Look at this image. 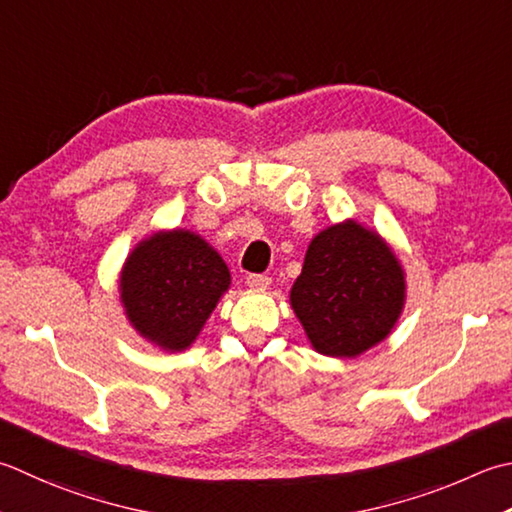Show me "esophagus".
Returning <instances> with one entry per match:
<instances>
[{
    "mask_svg": "<svg viewBox=\"0 0 512 512\" xmlns=\"http://www.w3.org/2000/svg\"><path fill=\"white\" fill-rule=\"evenodd\" d=\"M246 284L250 288H266L270 284V277L268 275H259V273H250L246 277Z\"/></svg>",
    "mask_w": 512,
    "mask_h": 512,
    "instance_id": "obj_1",
    "label": "esophagus"
}]
</instances>
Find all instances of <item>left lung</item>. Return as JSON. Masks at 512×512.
Returning a JSON list of instances; mask_svg holds the SVG:
<instances>
[{"label":"left lung","instance_id":"obj_1","mask_svg":"<svg viewBox=\"0 0 512 512\" xmlns=\"http://www.w3.org/2000/svg\"><path fill=\"white\" fill-rule=\"evenodd\" d=\"M290 304L322 355L355 357L390 333L404 306V273L375 233L330 226L308 246Z\"/></svg>","mask_w":512,"mask_h":512}]
</instances>
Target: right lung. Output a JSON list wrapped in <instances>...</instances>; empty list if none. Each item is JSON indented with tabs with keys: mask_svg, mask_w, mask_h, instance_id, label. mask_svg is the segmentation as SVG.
<instances>
[{
	"mask_svg": "<svg viewBox=\"0 0 512 512\" xmlns=\"http://www.w3.org/2000/svg\"><path fill=\"white\" fill-rule=\"evenodd\" d=\"M230 273L213 248L188 230L146 239L122 273V302L133 326L150 342L182 350L202 330Z\"/></svg>",
	"mask_w": 512,
	"mask_h": 512,
	"instance_id": "1",
	"label": "right lung"
}]
</instances>
